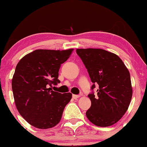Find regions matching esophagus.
Listing matches in <instances>:
<instances>
[{
    "instance_id": "esophagus-1",
    "label": "esophagus",
    "mask_w": 147,
    "mask_h": 147,
    "mask_svg": "<svg viewBox=\"0 0 147 147\" xmlns=\"http://www.w3.org/2000/svg\"><path fill=\"white\" fill-rule=\"evenodd\" d=\"M80 95H75V94H73V96H72V98H74V99H77L78 98L80 97Z\"/></svg>"
}]
</instances>
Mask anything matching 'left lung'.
<instances>
[{
	"instance_id": "obj_1",
	"label": "left lung",
	"mask_w": 147,
	"mask_h": 147,
	"mask_svg": "<svg viewBox=\"0 0 147 147\" xmlns=\"http://www.w3.org/2000/svg\"><path fill=\"white\" fill-rule=\"evenodd\" d=\"M93 85L88 94L91 106L86 116L98 126H111L121 118L131 101L130 73L116 54L101 49H77ZM96 85L97 94H94Z\"/></svg>"
}]
</instances>
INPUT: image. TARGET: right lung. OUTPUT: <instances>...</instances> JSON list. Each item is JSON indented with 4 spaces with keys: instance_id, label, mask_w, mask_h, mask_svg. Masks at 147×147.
Listing matches in <instances>:
<instances>
[{
    "instance_id": "obj_1",
    "label": "right lung",
    "mask_w": 147,
    "mask_h": 147,
    "mask_svg": "<svg viewBox=\"0 0 147 147\" xmlns=\"http://www.w3.org/2000/svg\"><path fill=\"white\" fill-rule=\"evenodd\" d=\"M72 51L37 49L17 65L12 80L14 99L20 114L31 125L46 129L59 122L72 94L59 93L49 87L60 83L59 68Z\"/></svg>"
}]
</instances>
